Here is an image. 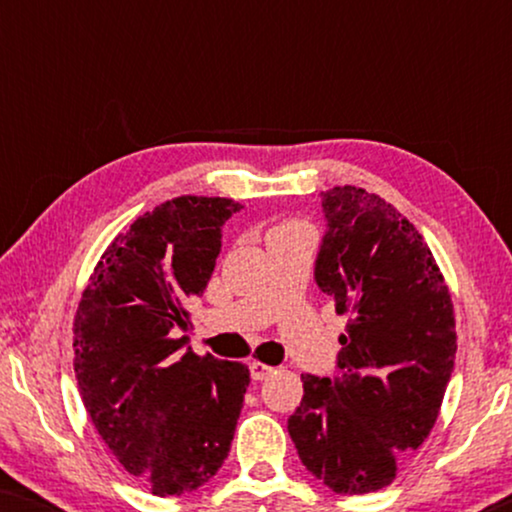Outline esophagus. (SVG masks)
I'll return each instance as SVG.
<instances>
[{
  "mask_svg": "<svg viewBox=\"0 0 512 512\" xmlns=\"http://www.w3.org/2000/svg\"><path fill=\"white\" fill-rule=\"evenodd\" d=\"M249 370H251V377H254V380H268V377L275 373V368L272 366H265V363H261V361H251L249 363Z\"/></svg>",
  "mask_w": 512,
  "mask_h": 512,
  "instance_id": "1",
  "label": "esophagus"
}]
</instances>
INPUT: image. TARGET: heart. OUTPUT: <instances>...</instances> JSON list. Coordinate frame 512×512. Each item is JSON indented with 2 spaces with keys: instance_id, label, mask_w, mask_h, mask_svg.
Listing matches in <instances>:
<instances>
[{
  "instance_id": "1",
  "label": "heart",
  "mask_w": 512,
  "mask_h": 512,
  "mask_svg": "<svg viewBox=\"0 0 512 512\" xmlns=\"http://www.w3.org/2000/svg\"><path fill=\"white\" fill-rule=\"evenodd\" d=\"M284 237H312V228L310 223L300 221V219H286L279 221L270 228L268 233V242L272 240H284Z\"/></svg>"
}]
</instances>
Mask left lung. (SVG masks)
I'll list each match as a JSON object with an SVG mask.
<instances>
[{"label": "left lung", "instance_id": "obj_1", "mask_svg": "<svg viewBox=\"0 0 512 512\" xmlns=\"http://www.w3.org/2000/svg\"><path fill=\"white\" fill-rule=\"evenodd\" d=\"M321 207L314 279L349 319L338 375H303L289 436L335 494H368L391 485L436 424L457 354L454 307L424 237L380 195L335 186Z\"/></svg>", "mask_w": 512, "mask_h": 512}]
</instances>
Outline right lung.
Returning a JSON list of instances; mask_svg holds the SVG:
<instances>
[{"instance_id":"obj_1","label":"right lung","mask_w":512,"mask_h":512,"mask_svg":"<svg viewBox=\"0 0 512 512\" xmlns=\"http://www.w3.org/2000/svg\"><path fill=\"white\" fill-rule=\"evenodd\" d=\"M242 205L181 195L104 251L74 317V373L104 445L151 494L181 496L216 475L233 443L249 368L186 349L191 314Z\"/></svg>"}]
</instances>
